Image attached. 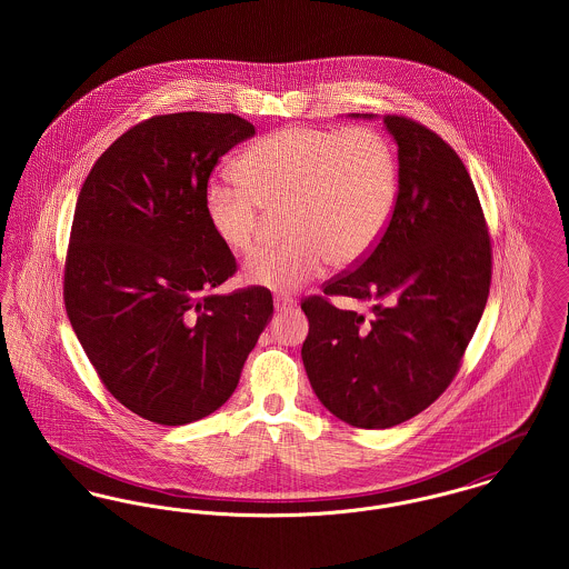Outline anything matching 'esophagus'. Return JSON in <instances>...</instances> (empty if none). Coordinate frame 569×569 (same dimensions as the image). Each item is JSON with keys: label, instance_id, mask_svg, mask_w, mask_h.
<instances>
[{"label": "esophagus", "instance_id": "esophagus-1", "mask_svg": "<svg viewBox=\"0 0 569 569\" xmlns=\"http://www.w3.org/2000/svg\"><path fill=\"white\" fill-rule=\"evenodd\" d=\"M290 307H295V300H292V298L283 297V295H277V297H274V309H277V311L290 309Z\"/></svg>", "mask_w": 569, "mask_h": 569}]
</instances>
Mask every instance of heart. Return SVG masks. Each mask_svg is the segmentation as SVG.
I'll return each instance as SVG.
<instances>
[{
  "label": "heart",
  "mask_w": 569,
  "mask_h": 569,
  "mask_svg": "<svg viewBox=\"0 0 569 569\" xmlns=\"http://www.w3.org/2000/svg\"><path fill=\"white\" fill-rule=\"evenodd\" d=\"M239 178L213 177L204 216L219 243L249 256L264 211L281 209V243L244 269L253 286L292 292L330 267L360 262L381 239L397 202V156L376 128L290 126L253 142L239 158Z\"/></svg>",
  "instance_id": "b5f03b06"
}]
</instances>
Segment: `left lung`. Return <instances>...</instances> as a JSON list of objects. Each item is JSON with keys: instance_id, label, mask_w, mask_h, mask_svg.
I'll use <instances>...</instances> for the list:
<instances>
[{"instance_id": "1", "label": "left lung", "mask_w": 569, "mask_h": 569, "mask_svg": "<svg viewBox=\"0 0 569 569\" xmlns=\"http://www.w3.org/2000/svg\"><path fill=\"white\" fill-rule=\"evenodd\" d=\"M383 126L399 144L392 217L356 269L300 302L309 381L330 413L358 429L401 425L443 395L482 318L492 274L487 219L457 151L403 114H386ZM332 296L370 311L339 310Z\"/></svg>"}]
</instances>
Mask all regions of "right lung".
I'll use <instances>...</instances> for the list:
<instances>
[{"label": "right lung", "mask_w": 569, "mask_h": 569, "mask_svg": "<svg viewBox=\"0 0 569 569\" xmlns=\"http://www.w3.org/2000/svg\"><path fill=\"white\" fill-rule=\"evenodd\" d=\"M256 128L232 112L149 117L119 136L82 183L63 302L110 395L179 427L223 406L272 316L262 286L216 295L237 272L204 216L221 156Z\"/></svg>", "instance_id": "obj_1"}]
</instances>
